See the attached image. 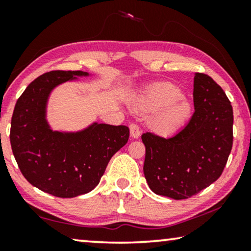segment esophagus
<instances>
[{
  "label": "esophagus",
  "mask_w": 251,
  "mask_h": 251,
  "mask_svg": "<svg viewBox=\"0 0 251 251\" xmlns=\"http://www.w3.org/2000/svg\"><path fill=\"white\" fill-rule=\"evenodd\" d=\"M129 129H130V136H131L132 138H138L140 136V129L138 125H136V123H131V125L129 126Z\"/></svg>",
  "instance_id": "34e87169"
}]
</instances>
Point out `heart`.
<instances>
[{"mask_svg": "<svg viewBox=\"0 0 251 251\" xmlns=\"http://www.w3.org/2000/svg\"><path fill=\"white\" fill-rule=\"evenodd\" d=\"M183 92L171 83H160L144 92L136 101V108L142 112L159 111L151 125L160 133H173L179 130L191 116L190 102L184 100Z\"/></svg>", "mask_w": 251, "mask_h": 251, "instance_id": "obj_1", "label": "heart"}]
</instances>
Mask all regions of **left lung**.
Here are the masks:
<instances>
[{
	"mask_svg": "<svg viewBox=\"0 0 251 251\" xmlns=\"http://www.w3.org/2000/svg\"><path fill=\"white\" fill-rule=\"evenodd\" d=\"M194 113L169 138L145 132L144 175L155 194L188 199L221 177L233 145V108L224 90L207 74L197 73Z\"/></svg>",
	"mask_w": 251,
	"mask_h": 251,
	"instance_id": "8db88e82",
	"label": "left lung"
}]
</instances>
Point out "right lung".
Segmentation results:
<instances>
[{"mask_svg":"<svg viewBox=\"0 0 251 251\" xmlns=\"http://www.w3.org/2000/svg\"><path fill=\"white\" fill-rule=\"evenodd\" d=\"M88 75L51 71L30 82L16 102L10 143L23 176L58 198H74L97 186L111 157L129 139L126 126L95 123L76 133L52 131L46 121L48 96L56 85Z\"/></svg>","mask_w":251,"mask_h":251,"instance_id":"right-lung-1","label":"right lung"}]
</instances>
